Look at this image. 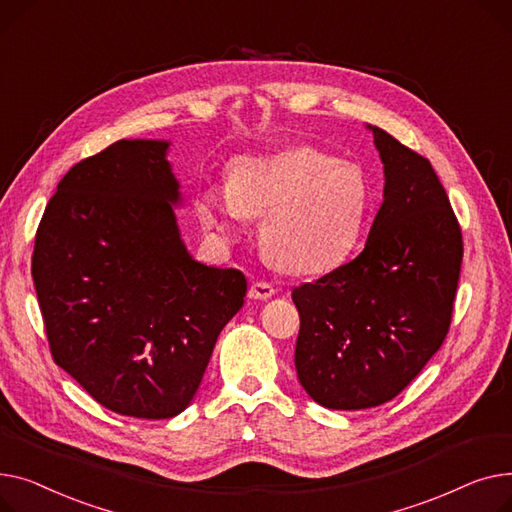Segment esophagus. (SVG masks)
<instances>
[{
    "label": "esophagus",
    "instance_id": "1",
    "mask_svg": "<svg viewBox=\"0 0 512 512\" xmlns=\"http://www.w3.org/2000/svg\"><path fill=\"white\" fill-rule=\"evenodd\" d=\"M248 295L252 299H268V297L275 295V287H273V283H268V281H256V283H252Z\"/></svg>",
    "mask_w": 512,
    "mask_h": 512
}]
</instances>
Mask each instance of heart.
I'll return each mask as SVG.
<instances>
[{
  "instance_id": "1",
  "label": "heart",
  "mask_w": 512,
  "mask_h": 512,
  "mask_svg": "<svg viewBox=\"0 0 512 512\" xmlns=\"http://www.w3.org/2000/svg\"><path fill=\"white\" fill-rule=\"evenodd\" d=\"M370 202L357 165L299 146L235 159L227 188L204 192L202 215L223 231L244 215L264 217L260 237L270 260L295 275H316L353 250Z\"/></svg>"
}]
</instances>
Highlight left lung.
Returning a JSON list of instances; mask_svg holds the SVG:
<instances>
[{
    "instance_id": "left-lung-1",
    "label": "left lung",
    "mask_w": 512,
    "mask_h": 512,
    "mask_svg": "<svg viewBox=\"0 0 512 512\" xmlns=\"http://www.w3.org/2000/svg\"><path fill=\"white\" fill-rule=\"evenodd\" d=\"M384 163V200L364 250L293 287L295 370L328 409L395 399L440 349L455 310L463 235L430 161L370 126Z\"/></svg>"
}]
</instances>
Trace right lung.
<instances>
[{
    "label": "right lung",
    "instance_id": "1",
    "mask_svg": "<svg viewBox=\"0 0 512 512\" xmlns=\"http://www.w3.org/2000/svg\"><path fill=\"white\" fill-rule=\"evenodd\" d=\"M167 146L119 140L76 163L45 208L30 268L53 362L140 419L190 405L248 291L242 270L200 264L179 239Z\"/></svg>",
    "mask_w": 512,
    "mask_h": 512
}]
</instances>
